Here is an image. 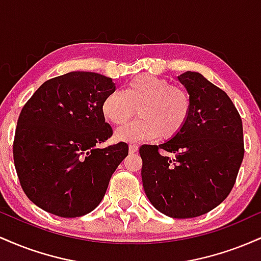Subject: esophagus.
Masks as SVG:
<instances>
[{
	"label": "esophagus",
	"mask_w": 261,
	"mask_h": 261,
	"mask_svg": "<svg viewBox=\"0 0 261 261\" xmlns=\"http://www.w3.org/2000/svg\"><path fill=\"white\" fill-rule=\"evenodd\" d=\"M137 151H139V147H137L136 145H133V143H131V145L128 146V152H130V153H135V152Z\"/></svg>",
	"instance_id": "esophagus-1"
}]
</instances>
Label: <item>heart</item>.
<instances>
[{
  "instance_id": "heart-1",
  "label": "heart",
  "mask_w": 261,
  "mask_h": 261,
  "mask_svg": "<svg viewBox=\"0 0 261 261\" xmlns=\"http://www.w3.org/2000/svg\"><path fill=\"white\" fill-rule=\"evenodd\" d=\"M193 101L185 89L152 74H140L127 82L122 92L108 94L101 113L116 126L126 124L135 113L140 119L119 128L115 137L125 142L175 137L190 118Z\"/></svg>"
}]
</instances>
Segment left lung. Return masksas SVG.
Returning <instances> with one entry per match:
<instances>
[{
  "label": "left lung",
  "instance_id": "left-lung-1",
  "mask_svg": "<svg viewBox=\"0 0 261 261\" xmlns=\"http://www.w3.org/2000/svg\"><path fill=\"white\" fill-rule=\"evenodd\" d=\"M178 80L193 101L190 118L167 142L141 146V176L158 211L193 218L229 195L244 157L243 125L227 93L201 73L188 71Z\"/></svg>",
  "mask_w": 261,
  "mask_h": 261
}]
</instances>
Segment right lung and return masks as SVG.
I'll return each mask as SVG.
<instances>
[{
  "label": "right lung",
  "instance_id": "obj_1",
  "mask_svg": "<svg viewBox=\"0 0 261 261\" xmlns=\"http://www.w3.org/2000/svg\"><path fill=\"white\" fill-rule=\"evenodd\" d=\"M115 92L112 79L73 71L44 82L23 107L13 160L28 199L60 217L89 214L128 153L125 142L99 148L113 135L101 104Z\"/></svg>",
  "mask_w": 261,
  "mask_h": 261
}]
</instances>
